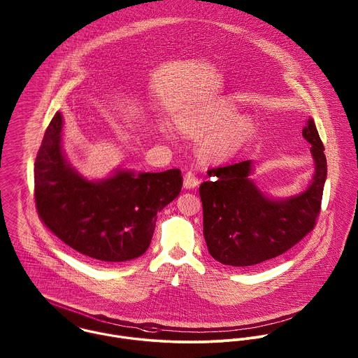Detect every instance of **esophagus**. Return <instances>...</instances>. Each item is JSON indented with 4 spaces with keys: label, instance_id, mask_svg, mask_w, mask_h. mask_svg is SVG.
Wrapping results in <instances>:
<instances>
[{
    "label": "esophagus",
    "instance_id": "1",
    "mask_svg": "<svg viewBox=\"0 0 358 358\" xmlns=\"http://www.w3.org/2000/svg\"><path fill=\"white\" fill-rule=\"evenodd\" d=\"M199 183H200V180H199V178L193 173V172H186L185 173V178H183V186H185V189H194V187H197L199 186Z\"/></svg>",
    "mask_w": 358,
    "mask_h": 358
}]
</instances>
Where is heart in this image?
Masks as SVG:
<instances>
[{"instance_id":"obj_1","label":"heart","mask_w":358,"mask_h":358,"mask_svg":"<svg viewBox=\"0 0 358 358\" xmlns=\"http://www.w3.org/2000/svg\"><path fill=\"white\" fill-rule=\"evenodd\" d=\"M229 103L206 106L178 120L179 129L192 138H201L200 152L209 159H227L238 153L251 139L254 127L247 117H234Z\"/></svg>"}]
</instances>
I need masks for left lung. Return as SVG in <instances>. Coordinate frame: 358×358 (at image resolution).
Listing matches in <instances>:
<instances>
[{"instance_id":"left-lung-1","label":"left lung","mask_w":358,"mask_h":358,"mask_svg":"<svg viewBox=\"0 0 358 358\" xmlns=\"http://www.w3.org/2000/svg\"><path fill=\"white\" fill-rule=\"evenodd\" d=\"M311 145L314 173L306 190L287 199L266 196L251 179L252 159L208 171L200 197L204 238L210 256L247 267L287 252L314 229L320 213L327 158L313 118L302 131Z\"/></svg>"}]
</instances>
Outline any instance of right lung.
I'll return each instance as SVG.
<instances>
[{
	"label": "right lung",
	"instance_id": "obj_1",
	"mask_svg": "<svg viewBox=\"0 0 358 358\" xmlns=\"http://www.w3.org/2000/svg\"><path fill=\"white\" fill-rule=\"evenodd\" d=\"M57 111L34 164V197L45 226L64 244L95 263H118L143 255L157 213L182 190L180 169L139 172L115 169L101 180L84 178L62 146Z\"/></svg>",
	"mask_w": 358,
	"mask_h": 358
}]
</instances>
